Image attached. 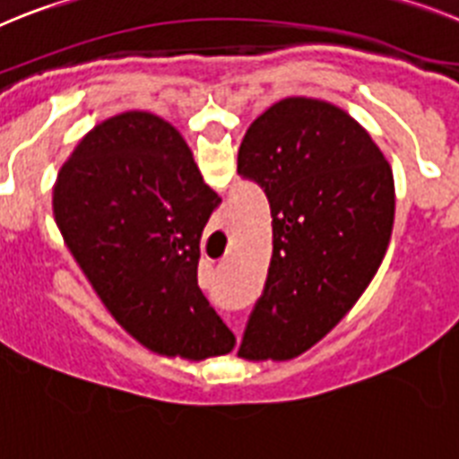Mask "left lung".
Segmentation results:
<instances>
[{"label": "left lung", "mask_w": 459, "mask_h": 459, "mask_svg": "<svg viewBox=\"0 0 459 459\" xmlns=\"http://www.w3.org/2000/svg\"><path fill=\"white\" fill-rule=\"evenodd\" d=\"M238 174L272 206L267 283L241 355L292 359L355 307L385 257L394 178L381 148L343 108L285 97L250 123Z\"/></svg>", "instance_id": "obj_1"}]
</instances>
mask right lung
<instances>
[{
	"label": "right lung",
	"instance_id": "obj_1",
	"mask_svg": "<svg viewBox=\"0 0 459 459\" xmlns=\"http://www.w3.org/2000/svg\"><path fill=\"white\" fill-rule=\"evenodd\" d=\"M218 202L181 132L148 111L95 125L53 187L57 230L116 323L148 351L190 362L237 343L197 285L199 238Z\"/></svg>",
	"mask_w": 459,
	"mask_h": 459
}]
</instances>
